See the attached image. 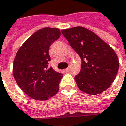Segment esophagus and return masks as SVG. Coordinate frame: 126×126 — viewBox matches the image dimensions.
<instances>
[{"label":"esophagus","mask_w":126,"mask_h":126,"mask_svg":"<svg viewBox=\"0 0 126 126\" xmlns=\"http://www.w3.org/2000/svg\"><path fill=\"white\" fill-rule=\"evenodd\" d=\"M64 71H65V72H68L70 71V68H67V69H65Z\"/></svg>","instance_id":"34e87169"}]
</instances>
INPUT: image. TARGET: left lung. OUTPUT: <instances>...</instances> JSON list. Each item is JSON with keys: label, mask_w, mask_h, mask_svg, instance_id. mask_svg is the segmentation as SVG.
Segmentation results:
<instances>
[{"label": "left lung", "mask_w": 126, "mask_h": 126, "mask_svg": "<svg viewBox=\"0 0 126 126\" xmlns=\"http://www.w3.org/2000/svg\"><path fill=\"white\" fill-rule=\"evenodd\" d=\"M61 32L81 59V72L74 77L79 90L92 95L107 90L114 81L119 66L113 49L83 27L62 30Z\"/></svg>", "instance_id": "obj_1"}]
</instances>
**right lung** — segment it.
<instances>
[{
	"mask_svg": "<svg viewBox=\"0 0 126 126\" xmlns=\"http://www.w3.org/2000/svg\"><path fill=\"white\" fill-rule=\"evenodd\" d=\"M61 36L58 28L36 31L21 45L13 63L15 81L32 99L45 101L56 94L63 74L48 67L49 48Z\"/></svg>",
	"mask_w": 126,
	"mask_h": 126,
	"instance_id": "right-lung-1",
	"label": "right lung"
}]
</instances>
